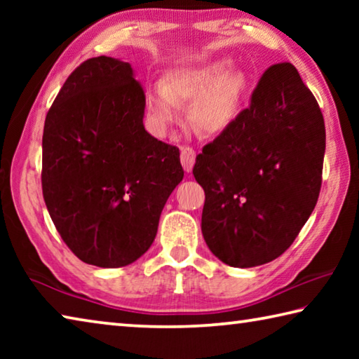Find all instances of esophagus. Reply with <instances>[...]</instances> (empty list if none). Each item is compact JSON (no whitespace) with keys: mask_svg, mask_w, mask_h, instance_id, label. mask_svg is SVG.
<instances>
[{"mask_svg":"<svg viewBox=\"0 0 359 359\" xmlns=\"http://www.w3.org/2000/svg\"><path fill=\"white\" fill-rule=\"evenodd\" d=\"M180 161H182V166H184L185 171L190 172L193 169L194 161H196V151H194L191 147H188V145L182 147L180 149Z\"/></svg>","mask_w":359,"mask_h":359,"instance_id":"34e87169","label":"esophagus"}]
</instances>
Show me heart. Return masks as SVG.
Segmentation results:
<instances>
[{"label": "heart", "instance_id": "1", "mask_svg": "<svg viewBox=\"0 0 359 359\" xmlns=\"http://www.w3.org/2000/svg\"><path fill=\"white\" fill-rule=\"evenodd\" d=\"M228 60L201 68L185 69L154 85L147 93V107L161 128L179 118V104H191V123L199 133L217 136L226 131L241 112L248 90V79L241 71H231Z\"/></svg>", "mask_w": 359, "mask_h": 359}]
</instances>
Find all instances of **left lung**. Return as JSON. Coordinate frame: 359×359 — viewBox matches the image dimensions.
Wrapping results in <instances>:
<instances>
[{"label":"left lung","instance_id":"1","mask_svg":"<svg viewBox=\"0 0 359 359\" xmlns=\"http://www.w3.org/2000/svg\"><path fill=\"white\" fill-rule=\"evenodd\" d=\"M326 147L318 102L291 63L271 66L250 106L196 156L203 236L233 267L276 259L318 201Z\"/></svg>","mask_w":359,"mask_h":359}]
</instances>
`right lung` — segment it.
<instances>
[{"mask_svg": "<svg viewBox=\"0 0 359 359\" xmlns=\"http://www.w3.org/2000/svg\"><path fill=\"white\" fill-rule=\"evenodd\" d=\"M145 95L130 63L96 57L71 72L42 135V194L83 263L121 267L149 250L184 179L179 149L144 128Z\"/></svg>", "mask_w": 359, "mask_h": 359, "instance_id": "add662e5", "label": "right lung"}]
</instances>
